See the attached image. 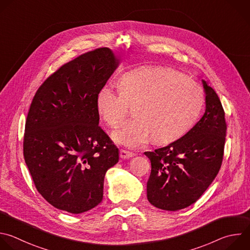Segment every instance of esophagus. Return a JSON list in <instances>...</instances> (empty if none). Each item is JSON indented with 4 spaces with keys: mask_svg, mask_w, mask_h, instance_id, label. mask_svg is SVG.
<instances>
[{
    "mask_svg": "<svg viewBox=\"0 0 250 250\" xmlns=\"http://www.w3.org/2000/svg\"><path fill=\"white\" fill-rule=\"evenodd\" d=\"M133 156H134V154L132 152H129V151H126V150H124V149L120 150V157L122 159H129Z\"/></svg>",
    "mask_w": 250,
    "mask_h": 250,
    "instance_id": "1",
    "label": "esophagus"
}]
</instances>
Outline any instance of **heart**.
<instances>
[{"label":"heart","instance_id":"obj_1","mask_svg":"<svg viewBox=\"0 0 250 250\" xmlns=\"http://www.w3.org/2000/svg\"><path fill=\"white\" fill-rule=\"evenodd\" d=\"M119 90L102 86L96 95L98 115L110 126L126 117L135 105V119L113 133L116 142L130 148L175 141L198 121L205 105L204 90L179 71L163 66H142L123 74Z\"/></svg>","mask_w":250,"mask_h":250}]
</instances>
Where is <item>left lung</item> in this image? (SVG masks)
<instances>
[{
    "label": "left lung",
    "mask_w": 250,
    "mask_h": 250,
    "mask_svg": "<svg viewBox=\"0 0 250 250\" xmlns=\"http://www.w3.org/2000/svg\"><path fill=\"white\" fill-rule=\"evenodd\" d=\"M206 110L196 125L169 145L144 152L151 162L147 199L155 207L178 211L197 201L221 168L227 125L215 90L202 79Z\"/></svg>",
    "instance_id": "8db88e82"
}]
</instances>
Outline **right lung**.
<instances>
[{"mask_svg":"<svg viewBox=\"0 0 250 250\" xmlns=\"http://www.w3.org/2000/svg\"><path fill=\"white\" fill-rule=\"evenodd\" d=\"M119 63L109 48L85 53L49 76L33 97L23 156L38 192L57 209L80 214L103 199L119 149L99 126L95 100Z\"/></svg>","mask_w":250,"mask_h":250,"instance_id":"add662e5","label":"right lung"}]
</instances>
